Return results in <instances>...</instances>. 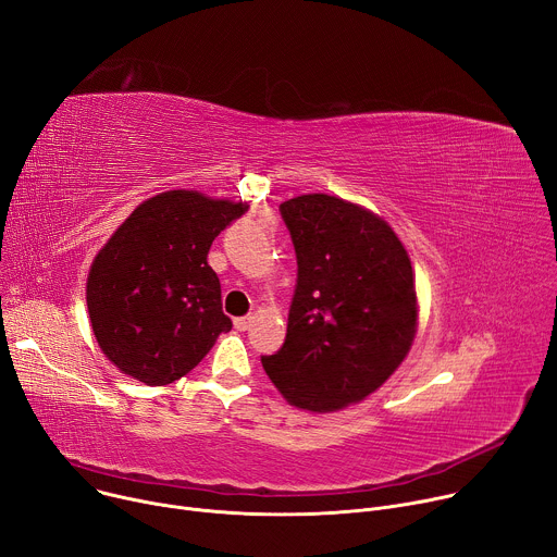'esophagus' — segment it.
<instances>
[{"mask_svg": "<svg viewBox=\"0 0 557 557\" xmlns=\"http://www.w3.org/2000/svg\"><path fill=\"white\" fill-rule=\"evenodd\" d=\"M250 320H252L250 315H244V318H235V329H237V331H246V329L250 326Z\"/></svg>", "mask_w": 557, "mask_h": 557, "instance_id": "esophagus-1", "label": "esophagus"}]
</instances>
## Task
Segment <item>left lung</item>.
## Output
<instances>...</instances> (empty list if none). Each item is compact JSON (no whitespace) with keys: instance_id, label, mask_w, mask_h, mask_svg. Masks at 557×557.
Wrapping results in <instances>:
<instances>
[{"instance_id":"obj_1","label":"left lung","mask_w":557,"mask_h":557,"mask_svg":"<svg viewBox=\"0 0 557 557\" xmlns=\"http://www.w3.org/2000/svg\"><path fill=\"white\" fill-rule=\"evenodd\" d=\"M297 258L282 348L262 367L297 409L337 411L380 388L418 326L411 260L371 211L324 193L280 205Z\"/></svg>"}]
</instances>
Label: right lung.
<instances>
[{"label": "right lung", "mask_w": 557, "mask_h": 557, "mask_svg": "<svg viewBox=\"0 0 557 557\" xmlns=\"http://www.w3.org/2000/svg\"><path fill=\"white\" fill-rule=\"evenodd\" d=\"M244 211L237 201L169 190L139 205L97 252L88 315L99 348L122 373L148 386L171 384L231 331L207 258Z\"/></svg>", "instance_id": "right-lung-1"}]
</instances>
